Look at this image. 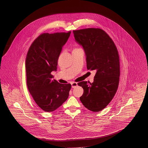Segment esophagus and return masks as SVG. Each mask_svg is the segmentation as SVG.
<instances>
[{"label": "esophagus", "mask_w": 148, "mask_h": 148, "mask_svg": "<svg viewBox=\"0 0 148 148\" xmlns=\"http://www.w3.org/2000/svg\"><path fill=\"white\" fill-rule=\"evenodd\" d=\"M71 86H72V88H75V87H77L78 85H77V83L75 82H71Z\"/></svg>", "instance_id": "obj_1"}]
</instances>
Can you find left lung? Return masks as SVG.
Here are the masks:
<instances>
[{"label":"left lung","instance_id":"left-lung-1","mask_svg":"<svg viewBox=\"0 0 148 148\" xmlns=\"http://www.w3.org/2000/svg\"><path fill=\"white\" fill-rule=\"evenodd\" d=\"M75 41L82 45L86 56L87 68L96 73L94 81L80 82L84 89L80 100L92 112L103 110L116 92L120 76V58L112 39L101 28L73 31Z\"/></svg>","mask_w":148,"mask_h":148}]
</instances>
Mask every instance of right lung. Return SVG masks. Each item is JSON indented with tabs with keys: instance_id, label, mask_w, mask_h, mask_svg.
Wrapping results in <instances>:
<instances>
[{
	"instance_id": "add662e5",
	"label": "right lung",
	"mask_w": 148,
	"mask_h": 148,
	"mask_svg": "<svg viewBox=\"0 0 148 148\" xmlns=\"http://www.w3.org/2000/svg\"><path fill=\"white\" fill-rule=\"evenodd\" d=\"M71 31L39 35L28 49L25 60L27 86L35 103L42 110L51 112L61 106L69 97L70 84L52 80L62 47Z\"/></svg>"
}]
</instances>
